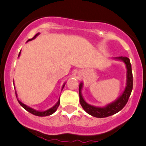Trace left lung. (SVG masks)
<instances>
[{
	"mask_svg": "<svg viewBox=\"0 0 146 146\" xmlns=\"http://www.w3.org/2000/svg\"><path fill=\"white\" fill-rule=\"evenodd\" d=\"M115 59L121 60L124 61V63L126 64V67H127V86H126L125 90L123 92L122 95L120 96L117 100H115V102L108 105L105 108H98V107L91 106V105L86 103L85 100H84L82 93H81L83 85H82V83L79 84V102H80L81 106H82L83 109L87 113L95 117H107L111 116V115L117 113L126 106V104L128 102L129 97H130L131 94L132 88H133V74H132L131 64L130 60L127 57L122 56L118 57Z\"/></svg>",
	"mask_w": 146,
	"mask_h": 146,
	"instance_id": "8db88e82",
	"label": "left lung"
}]
</instances>
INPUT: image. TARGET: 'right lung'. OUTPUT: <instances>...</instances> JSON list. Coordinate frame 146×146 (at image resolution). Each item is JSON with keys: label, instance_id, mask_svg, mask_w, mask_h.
Returning <instances> with one entry per match:
<instances>
[{"label": "right lung", "instance_id": "right-lung-1", "mask_svg": "<svg viewBox=\"0 0 146 146\" xmlns=\"http://www.w3.org/2000/svg\"><path fill=\"white\" fill-rule=\"evenodd\" d=\"M38 35V34H36V35L34 36L32 38H30V39H29L28 41H29V40H31L34 39V38H35ZM20 52H21V51H20V52H19L18 57H19V55H20ZM64 85H63L62 88H64ZM18 102H19V104H20V106H22V108H24V109H25L27 111H28L29 112H30V113H31V114H33V115H36V116H39V117L48 116V115H52V114H53L54 112H55V111L57 110V109H58V106H60V99H59V100H58V103H57L55 105V106L52 107V108H51L49 110H46V111H43V112H39V111H36V110H35L32 109V108H29V107L27 106L26 105H25V104H24V103H22V102H20V101H19V100H18Z\"/></svg>", "mask_w": 146, "mask_h": 146}]
</instances>
